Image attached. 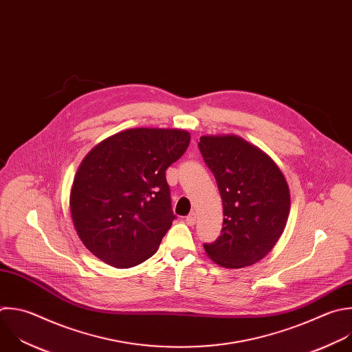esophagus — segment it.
Here are the masks:
<instances>
[{"label":"esophagus","instance_id":"34e87169","mask_svg":"<svg viewBox=\"0 0 352 352\" xmlns=\"http://www.w3.org/2000/svg\"><path fill=\"white\" fill-rule=\"evenodd\" d=\"M185 222H186L189 226L195 225V223H196V214H195V212H190V214L185 218Z\"/></svg>","mask_w":352,"mask_h":352}]
</instances>
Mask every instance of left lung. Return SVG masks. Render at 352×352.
<instances>
[{"mask_svg": "<svg viewBox=\"0 0 352 352\" xmlns=\"http://www.w3.org/2000/svg\"><path fill=\"white\" fill-rule=\"evenodd\" d=\"M199 149L215 177L222 199L219 238L204 245L223 268L263 260L278 243L290 212V189L278 164L238 135H203Z\"/></svg>", "mask_w": 352, "mask_h": 352, "instance_id": "1", "label": "left lung"}]
</instances>
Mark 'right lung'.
<instances>
[{
	"label": "right lung",
	"mask_w": 352,
	"mask_h": 352,
	"mask_svg": "<svg viewBox=\"0 0 352 352\" xmlns=\"http://www.w3.org/2000/svg\"><path fill=\"white\" fill-rule=\"evenodd\" d=\"M189 144L185 130L130 129L88 152L69 204L80 241L96 258L131 268L157 252L175 218L166 170Z\"/></svg>",
	"instance_id": "right-lung-1"
}]
</instances>
